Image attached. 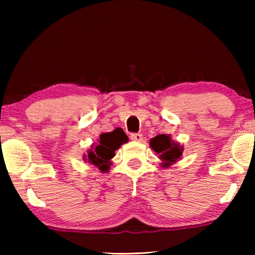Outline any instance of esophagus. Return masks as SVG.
I'll return each mask as SVG.
<instances>
[{
	"mask_svg": "<svg viewBox=\"0 0 255 255\" xmlns=\"http://www.w3.org/2000/svg\"><path fill=\"white\" fill-rule=\"evenodd\" d=\"M130 139L135 141H141L143 140V135L139 132H132L130 133Z\"/></svg>",
	"mask_w": 255,
	"mask_h": 255,
	"instance_id": "34e87169",
	"label": "esophagus"
}]
</instances>
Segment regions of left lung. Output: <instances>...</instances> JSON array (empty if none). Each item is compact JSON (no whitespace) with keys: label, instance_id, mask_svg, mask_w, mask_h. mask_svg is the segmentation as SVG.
Here are the masks:
<instances>
[{"label":"left lung","instance_id":"8db88e82","mask_svg":"<svg viewBox=\"0 0 255 255\" xmlns=\"http://www.w3.org/2000/svg\"><path fill=\"white\" fill-rule=\"evenodd\" d=\"M149 145L154 152L158 154V157L163 161L162 165L164 167H167L171 165V163H174L176 159H179L183 152V148L172 140L170 135L167 136L165 133L152 138Z\"/></svg>","mask_w":255,"mask_h":255}]
</instances>
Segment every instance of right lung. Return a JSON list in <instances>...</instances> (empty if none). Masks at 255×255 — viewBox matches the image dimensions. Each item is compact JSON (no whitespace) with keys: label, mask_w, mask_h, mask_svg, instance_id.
Instances as JSON below:
<instances>
[{"label":"right lung","mask_w":255,"mask_h":255,"mask_svg":"<svg viewBox=\"0 0 255 255\" xmlns=\"http://www.w3.org/2000/svg\"><path fill=\"white\" fill-rule=\"evenodd\" d=\"M128 141V137L123 129H115L111 132H106L100 135V140L97 146H92V149L89 150L85 161L98 166L101 172L109 170L110 159L115 156L116 149L120 145Z\"/></svg>","instance_id":"obj_1"}]
</instances>
